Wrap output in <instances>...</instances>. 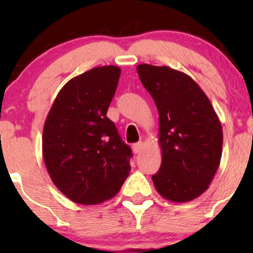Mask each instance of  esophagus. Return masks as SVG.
Segmentation results:
<instances>
[{
  "label": "esophagus",
  "mask_w": 253,
  "mask_h": 253,
  "mask_svg": "<svg viewBox=\"0 0 253 253\" xmlns=\"http://www.w3.org/2000/svg\"><path fill=\"white\" fill-rule=\"evenodd\" d=\"M133 152L134 153H139V152H141V150H143V147H144V144L141 143H136V144H134L133 145Z\"/></svg>",
  "instance_id": "1"
}]
</instances>
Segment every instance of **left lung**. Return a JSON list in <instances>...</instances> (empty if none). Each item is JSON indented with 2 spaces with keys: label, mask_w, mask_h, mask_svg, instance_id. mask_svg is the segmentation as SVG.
<instances>
[{
  "label": "left lung",
  "mask_w": 253,
  "mask_h": 253,
  "mask_svg": "<svg viewBox=\"0 0 253 253\" xmlns=\"http://www.w3.org/2000/svg\"><path fill=\"white\" fill-rule=\"evenodd\" d=\"M139 78L159 114L162 164L156 190L172 202H189L210 187L220 165L222 127L210 98L184 72L140 64Z\"/></svg>",
  "instance_id": "left-lung-1"
}]
</instances>
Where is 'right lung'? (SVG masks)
I'll list each match as a JSON object with an SVG mask.
<instances>
[{
  "label": "right lung",
  "instance_id": "add662e5",
  "mask_svg": "<svg viewBox=\"0 0 253 253\" xmlns=\"http://www.w3.org/2000/svg\"><path fill=\"white\" fill-rule=\"evenodd\" d=\"M119 66H98L71 78L58 92L42 130V157L54 185L71 201L98 205L119 193L129 175L128 145L107 110Z\"/></svg>",
  "mask_w": 253,
  "mask_h": 253
}]
</instances>
